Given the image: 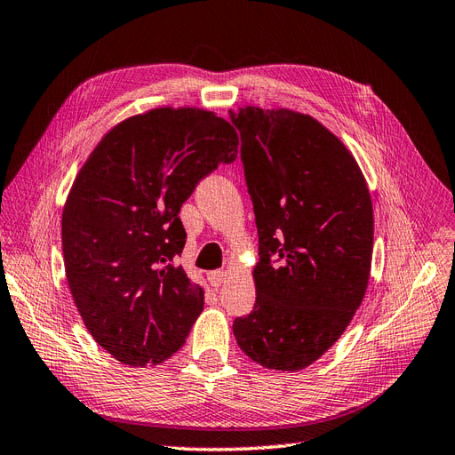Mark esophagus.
<instances>
[{
  "instance_id": "34e87169",
  "label": "esophagus",
  "mask_w": 455,
  "mask_h": 455,
  "mask_svg": "<svg viewBox=\"0 0 455 455\" xmlns=\"http://www.w3.org/2000/svg\"><path fill=\"white\" fill-rule=\"evenodd\" d=\"M228 280V272L226 270H216V272H210L208 274V282L212 283L214 287H220L221 283H226Z\"/></svg>"
}]
</instances>
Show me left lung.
I'll list each match as a JSON object with an SVG mask.
<instances>
[{
    "label": "left lung",
    "instance_id": "obj_1",
    "mask_svg": "<svg viewBox=\"0 0 455 455\" xmlns=\"http://www.w3.org/2000/svg\"><path fill=\"white\" fill-rule=\"evenodd\" d=\"M259 229L254 311L239 347L272 371H301L334 346L369 285L374 216L355 156L308 114L231 112Z\"/></svg>",
    "mask_w": 455,
    "mask_h": 455
}]
</instances>
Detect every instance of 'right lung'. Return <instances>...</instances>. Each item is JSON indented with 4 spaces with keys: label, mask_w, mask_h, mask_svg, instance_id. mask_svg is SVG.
<instances>
[{
    "label": "right lung",
    "mask_w": 455,
    "mask_h": 455,
    "mask_svg": "<svg viewBox=\"0 0 455 455\" xmlns=\"http://www.w3.org/2000/svg\"><path fill=\"white\" fill-rule=\"evenodd\" d=\"M239 137L204 108H154L100 139L76 173L61 216L73 301L100 347L131 367L160 364L189 336L204 290L175 257L187 234L180 210Z\"/></svg>",
    "instance_id": "1"
}]
</instances>
